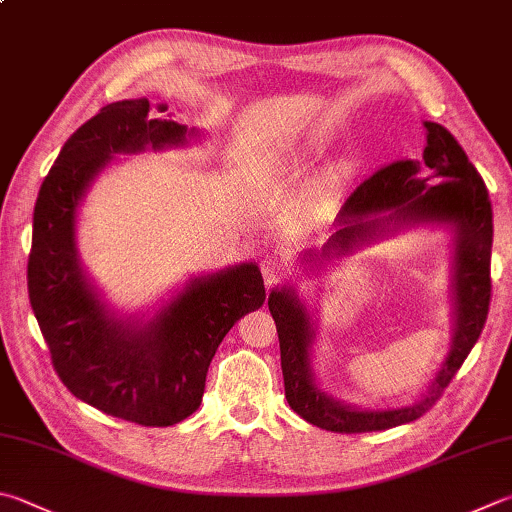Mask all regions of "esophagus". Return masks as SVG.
Segmentation results:
<instances>
[{
	"instance_id": "obj_1",
	"label": "esophagus",
	"mask_w": 512,
	"mask_h": 512,
	"mask_svg": "<svg viewBox=\"0 0 512 512\" xmlns=\"http://www.w3.org/2000/svg\"><path fill=\"white\" fill-rule=\"evenodd\" d=\"M262 275H264V284L266 286H275L280 284L282 280H286L288 275V268L286 262H282L280 257H264L262 259Z\"/></svg>"
}]
</instances>
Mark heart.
Returning <instances> with one entry per match:
<instances>
[{
    "mask_svg": "<svg viewBox=\"0 0 512 512\" xmlns=\"http://www.w3.org/2000/svg\"><path fill=\"white\" fill-rule=\"evenodd\" d=\"M293 159H297V154H293ZM342 172H345V167H340V174H342Z\"/></svg>",
    "mask_w": 512,
    "mask_h": 512,
    "instance_id": "b5f03b06",
    "label": "heart"
}]
</instances>
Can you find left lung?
Listing matches in <instances>:
<instances>
[{
  "mask_svg": "<svg viewBox=\"0 0 512 512\" xmlns=\"http://www.w3.org/2000/svg\"><path fill=\"white\" fill-rule=\"evenodd\" d=\"M425 150L418 159L380 167L342 203L336 232L322 248L324 257H345L353 250L414 226H439L452 235V345L421 398L403 407L367 410L340 401L318 385L313 342L318 318L284 284L268 295V309L280 338L286 401L304 421L331 432H376L416 421L439 401L443 389L481 336L490 304L492 208L475 165L439 123L425 120ZM309 264V259H304Z\"/></svg>",
  "mask_w": 512,
  "mask_h": 512,
  "instance_id": "8db88e82",
  "label": "left lung"
}]
</instances>
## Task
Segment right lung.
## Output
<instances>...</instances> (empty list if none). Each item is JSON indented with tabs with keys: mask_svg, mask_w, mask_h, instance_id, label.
Returning <instances> with one entry per match:
<instances>
[{
	"mask_svg": "<svg viewBox=\"0 0 512 512\" xmlns=\"http://www.w3.org/2000/svg\"><path fill=\"white\" fill-rule=\"evenodd\" d=\"M150 107L118 100L78 127L37 194L29 300L69 392L109 416L167 427L199 410L217 347L235 322L266 300L253 262L190 277L152 315L105 302L78 255V208L116 156L183 147L199 129Z\"/></svg>",
	"mask_w": 512,
	"mask_h": 512,
	"instance_id": "add662e5",
	"label": "right lung"
}]
</instances>
